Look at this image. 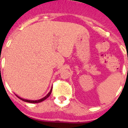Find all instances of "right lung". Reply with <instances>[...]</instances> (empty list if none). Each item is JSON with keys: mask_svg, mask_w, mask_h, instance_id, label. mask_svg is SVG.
Returning <instances> with one entry per match:
<instances>
[{"mask_svg": "<svg viewBox=\"0 0 128 128\" xmlns=\"http://www.w3.org/2000/svg\"><path fill=\"white\" fill-rule=\"evenodd\" d=\"M52 89H51V90H50V91L49 92V93H48V94H47V96H46V97H44V98H42V99H40V100H27V99H22V98H19V97H18L17 96H17V97H18V98H19V99H21V100H23V101H24V102H30V103H38V102H42V101H44V100H46V99H47V98H48V97H49V96H50V94H51V92H52Z\"/></svg>", "mask_w": 128, "mask_h": 128, "instance_id": "right-lung-1", "label": "right lung"}]
</instances>
